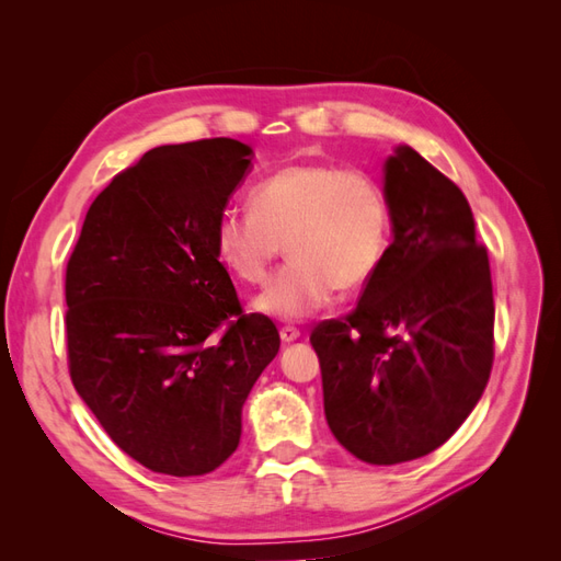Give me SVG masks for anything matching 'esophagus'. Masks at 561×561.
Returning a JSON list of instances; mask_svg holds the SVG:
<instances>
[{
    "instance_id": "34e87169",
    "label": "esophagus",
    "mask_w": 561,
    "mask_h": 561,
    "mask_svg": "<svg viewBox=\"0 0 561 561\" xmlns=\"http://www.w3.org/2000/svg\"><path fill=\"white\" fill-rule=\"evenodd\" d=\"M299 334H301V332H299L295 325H283V328H280V339H283L285 344L295 342V339H299Z\"/></svg>"
}]
</instances>
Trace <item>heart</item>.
<instances>
[{
  "mask_svg": "<svg viewBox=\"0 0 561 561\" xmlns=\"http://www.w3.org/2000/svg\"><path fill=\"white\" fill-rule=\"evenodd\" d=\"M293 257L254 301L257 311L301 320L334 293H358L377 276L390 243V206L377 180L334 163H293L252 190V208H227L215 248L231 274L266 280L283 252Z\"/></svg>",
  "mask_w": 561,
  "mask_h": 561,
  "instance_id": "obj_1",
  "label": "heart"
}]
</instances>
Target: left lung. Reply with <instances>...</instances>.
<instances>
[{
    "label": "left lung",
    "instance_id": "obj_1",
    "mask_svg": "<svg viewBox=\"0 0 561 561\" xmlns=\"http://www.w3.org/2000/svg\"><path fill=\"white\" fill-rule=\"evenodd\" d=\"M393 243L344 318L311 332L325 419L371 466L426 456L458 431L494 365L489 254L458 186L412 147L386 161Z\"/></svg>",
    "mask_w": 561,
    "mask_h": 561
}]
</instances>
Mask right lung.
<instances>
[{"label":"right lung","mask_w":561,"mask_h":561,"mask_svg":"<svg viewBox=\"0 0 561 561\" xmlns=\"http://www.w3.org/2000/svg\"><path fill=\"white\" fill-rule=\"evenodd\" d=\"M250 159L231 138L149 149L95 196L67 262L77 393L118 449L173 478L236 451L243 402L280 348L274 320L243 313L215 248Z\"/></svg>","instance_id":"obj_1"}]
</instances>
